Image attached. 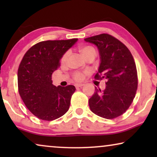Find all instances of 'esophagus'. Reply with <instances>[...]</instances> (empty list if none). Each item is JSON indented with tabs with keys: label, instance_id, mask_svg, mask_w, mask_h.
<instances>
[{
	"label": "esophagus",
	"instance_id": "esophagus-1",
	"mask_svg": "<svg viewBox=\"0 0 157 157\" xmlns=\"http://www.w3.org/2000/svg\"><path fill=\"white\" fill-rule=\"evenodd\" d=\"M83 85H84L83 83H76V84H75V86H76V88H79L83 86Z\"/></svg>",
	"mask_w": 157,
	"mask_h": 157
}]
</instances>
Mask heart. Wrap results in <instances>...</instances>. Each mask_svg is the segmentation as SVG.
<instances>
[{
    "instance_id": "1",
    "label": "heart",
    "mask_w": 157,
    "mask_h": 157,
    "mask_svg": "<svg viewBox=\"0 0 157 157\" xmlns=\"http://www.w3.org/2000/svg\"><path fill=\"white\" fill-rule=\"evenodd\" d=\"M80 51L84 59H86V58L88 56H94L95 57L96 55V51L95 49H94L92 46H85L81 47ZM68 56V52H66L64 53L63 56H62L61 61L65 62L66 61V59H67ZM74 78L76 81H78L83 80V73L78 72V71L76 72L74 74Z\"/></svg>"
}]
</instances>
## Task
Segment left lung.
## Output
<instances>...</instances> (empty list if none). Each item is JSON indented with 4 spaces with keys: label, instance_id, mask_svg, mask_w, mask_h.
<instances>
[{
    "label": "left lung",
    "instance_id": "1",
    "mask_svg": "<svg viewBox=\"0 0 157 157\" xmlns=\"http://www.w3.org/2000/svg\"><path fill=\"white\" fill-rule=\"evenodd\" d=\"M85 41L95 44L100 54L101 63L94 78L105 79L106 89H97L89 98V107L95 114L107 119L123 114L136 95L138 76L134 58L127 47L107 33L91 36Z\"/></svg>",
    "mask_w": 157,
    "mask_h": 157
}]
</instances>
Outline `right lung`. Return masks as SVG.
<instances>
[{
	"label": "right lung",
	"mask_w": 157,
	"mask_h": 157,
	"mask_svg": "<svg viewBox=\"0 0 157 157\" xmlns=\"http://www.w3.org/2000/svg\"><path fill=\"white\" fill-rule=\"evenodd\" d=\"M78 40H46L38 43L25 53L18 70V92L28 109L38 119L53 121L67 112L76 88L52 84L53 72L60 59Z\"/></svg>",
	"instance_id": "right-lung-1"
}]
</instances>
